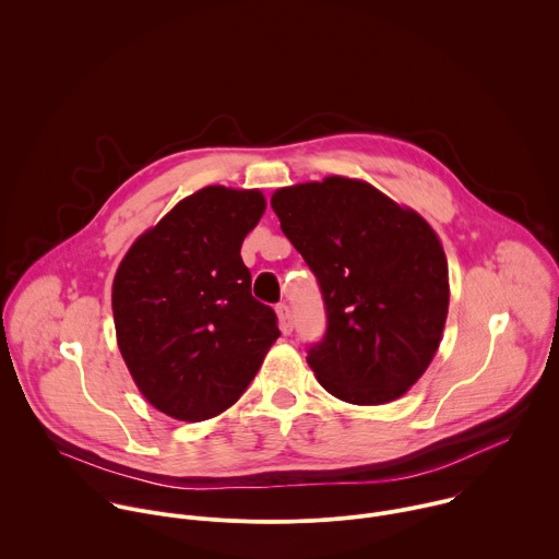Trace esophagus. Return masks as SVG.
I'll use <instances>...</instances> for the list:
<instances>
[{
  "label": "esophagus",
  "instance_id": "obj_1",
  "mask_svg": "<svg viewBox=\"0 0 559 559\" xmlns=\"http://www.w3.org/2000/svg\"><path fill=\"white\" fill-rule=\"evenodd\" d=\"M277 319H280V330L284 334H290L293 332V314H290V308L288 304H277Z\"/></svg>",
  "mask_w": 559,
  "mask_h": 559
}]
</instances>
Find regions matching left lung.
I'll list each match as a JSON object with an SVG mask.
<instances>
[{
  "label": "left lung",
  "instance_id": "8db88e82",
  "mask_svg": "<svg viewBox=\"0 0 559 559\" xmlns=\"http://www.w3.org/2000/svg\"><path fill=\"white\" fill-rule=\"evenodd\" d=\"M271 205L323 297L325 334L306 356L321 386L349 404L406 393L448 314V262L435 231L373 186L343 177L282 188Z\"/></svg>",
  "mask_w": 559,
  "mask_h": 559
}]
</instances>
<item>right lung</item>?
Returning a JSON list of instances; mask_svg holds the SVG:
<instances>
[{"label": "right lung", "instance_id": "right-lung-1", "mask_svg": "<svg viewBox=\"0 0 559 559\" xmlns=\"http://www.w3.org/2000/svg\"><path fill=\"white\" fill-rule=\"evenodd\" d=\"M264 207L258 190L203 188L140 236L116 273L122 358L142 395L175 419L229 408L280 336L240 258Z\"/></svg>", "mask_w": 559, "mask_h": 559}]
</instances>
